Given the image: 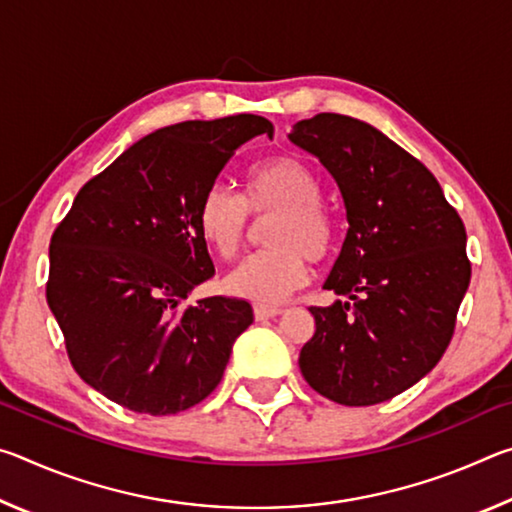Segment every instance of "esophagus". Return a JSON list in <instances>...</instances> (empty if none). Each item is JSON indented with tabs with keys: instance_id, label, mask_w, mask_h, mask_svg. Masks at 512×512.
I'll use <instances>...</instances> for the list:
<instances>
[{
	"instance_id": "1",
	"label": "esophagus",
	"mask_w": 512,
	"mask_h": 512,
	"mask_svg": "<svg viewBox=\"0 0 512 512\" xmlns=\"http://www.w3.org/2000/svg\"><path fill=\"white\" fill-rule=\"evenodd\" d=\"M280 314H282L280 307H268V305H257L255 307V318L257 320H268V318H275Z\"/></svg>"
}]
</instances>
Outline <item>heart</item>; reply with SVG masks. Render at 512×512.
<instances>
[{"mask_svg": "<svg viewBox=\"0 0 512 512\" xmlns=\"http://www.w3.org/2000/svg\"><path fill=\"white\" fill-rule=\"evenodd\" d=\"M318 173L296 155H273L246 171L244 194L212 185L196 210L198 232L216 257L232 259L246 244L250 214L266 221L271 244L225 277V289L257 305H277L309 280V259L334 250L336 221L320 201Z\"/></svg>", "mask_w": 512, "mask_h": 512, "instance_id": "heart-1", "label": "heart"}]
</instances>
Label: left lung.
<instances>
[{"instance_id": "obj_1", "label": "left lung", "mask_w": 512, "mask_h": 512, "mask_svg": "<svg viewBox=\"0 0 512 512\" xmlns=\"http://www.w3.org/2000/svg\"><path fill=\"white\" fill-rule=\"evenodd\" d=\"M289 140L332 173L350 223L325 282L350 300L309 307L316 332L300 350L302 377L336 404L386 402L452 341L472 275L465 225L433 173L366 121L320 112Z\"/></svg>"}]
</instances>
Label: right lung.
Segmentation results:
<instances>
[{
	"instance_id": "add662e5",
	"label": "right lung",
	"mask_w": 512,
	"mask_h": 512,
	"mask_svg": "<svg viewBox=\"0 0 512 512\" xmlns=\"http://www.w3.org/2000/svg\"><path fill=\"white\" fill-rule=\"evenodd\" d=\"M262 133L273 124L257 115L160 128L90 178L58 223L47 305L74 370L108 400L173 415L219 386L253 307L223 296L183 307L214 275L196 210L239 146Z\"/></svg>"
}]
</instances>
